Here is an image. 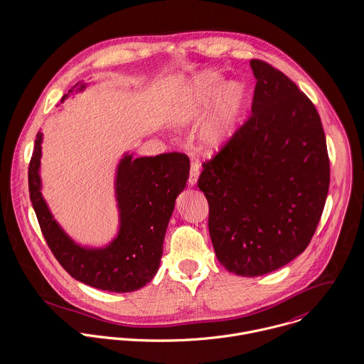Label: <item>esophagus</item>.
<instances>
[{
  "mask_svg": "<svg viewBox=\"0 0 364 364\" xmlns=\"http://www.w3.org/2000/svg\"><path fill=\"white\" fill-rule=\"evenodd\" d=\"M199 173H200V164L196 162V161H192V164H191V171H189V179H188V182H189L191 186L196 185L198 178H199Z\"/></svg>",
  "mask_w": 364,
  "mask_h": 364,
  "instance_id": "1",
  "label": "esophagus"
}]
</instances>
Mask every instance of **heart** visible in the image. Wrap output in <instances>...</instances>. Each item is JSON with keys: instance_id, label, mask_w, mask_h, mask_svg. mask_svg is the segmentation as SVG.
<instances>
[{"instance_id": "1", "label": "heart", "mask_w": 364, "mask_h": 364, "mask_svg": "<svg viewBox=\"0 0 364 364\" xmlns=\"http://www.w3.org/2000/svg\"><path fill=\"white\" fill-rule=\"evenodd\" d=\"M217 71H206L182 92L173 116L179 123L196 120L218 94L214 109L199 132L200 144L208 150L223 147L234 134L237 122L247 102V88L241 82H228Z\"/></svg>"}]
</instances>
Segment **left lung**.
I'll use <instances>...</instances> for the list:
<instances>
[{"mask_svg":"<svg viewBox=\"0 0 364 364\" xmlns=\"http://www.w3.org/2000/svg\"><path fill=\"white\" fill-rule=\"evenodd\" d=\"M252 113L198 179L218 262L255 277L306 251L329 189V156L310 98L280 70L252 58Z\"/></svg>","mask_w":364,"mask_h":364,"instance_id":"left-lung-1","label":"left lung"}]
</instances>
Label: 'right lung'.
Returning a JSON list of instances; mask_svg holds the SVG:
<instances>
[{"label":"right lung","instance_id":"right-lung-1","mask_svg":"<svg viewBox=\"0 0 364 364\" xmlns=\"http://www.w3.org/2000/svg\"><path fill=\"white\" fill-rule=\"evenodd\" d=\"M73 91L74 88L68 91V95ZM41 143L42 133L39 132L29 162V196L54 258L75 280L95 289L129 293L146 286L158 270L175 199L186 186L189 156L183 153L134 159L132 156H124L116 179L120 208L119 235L104 250H84L61 231L42 198Z\"/></svg>","mask_w":364,"mask_h":364}]
</instances>
